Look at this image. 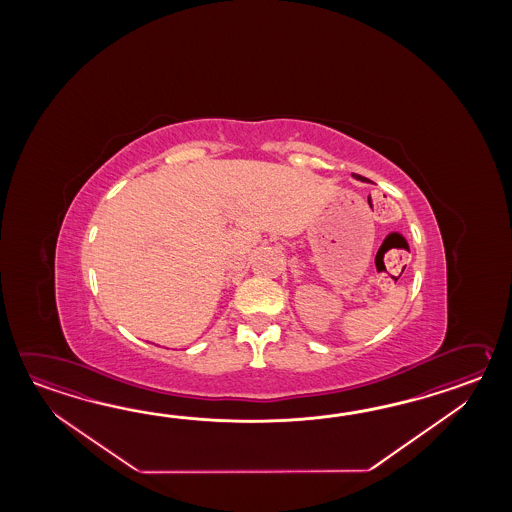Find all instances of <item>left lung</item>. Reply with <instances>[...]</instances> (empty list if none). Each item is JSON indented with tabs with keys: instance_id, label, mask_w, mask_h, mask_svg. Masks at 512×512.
Returning <instances> with one entry per match:
<instances>
[{
	"instance_id": "left-lung-1",
	"label": "left lung",
	"mask_w": 512,
	"mask_h": 512,
	"mask_svg": "<svg viewBox=\"0 0 512 512\" xmlns=\"http://www.w3.org/2000/svg\"><path fill=\"white\" fill-rule=\"evenodd\" d=\"M353 177H355V179H359V181H364V183L368 181V179H366V177H362V175L353 174Z\"/></svg>"
}]
</instances>
